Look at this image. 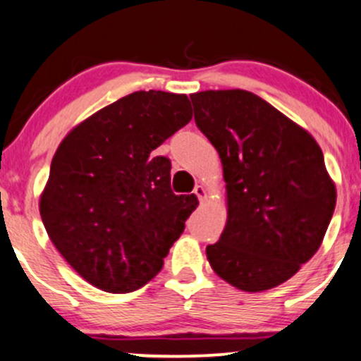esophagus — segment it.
Listing matches in <instances>:
<instances>
[{
  "label": "esophagus",
  "instance_id": "1",
  "mask_svg": "<svg viewBox=\"0 0 361 361\" xmlns=\"http://www.w3.org/2000/svg\"><path fill=\"white\" fill-rule=\"evenodd\" d=\"M195 195L198 196L200 202H203V200L207 198V189H205V185H202V184L196 185V188H195Z\"/></svg>",
  "mask_w": 361,
  "mask_h": 361
}]
</instances>
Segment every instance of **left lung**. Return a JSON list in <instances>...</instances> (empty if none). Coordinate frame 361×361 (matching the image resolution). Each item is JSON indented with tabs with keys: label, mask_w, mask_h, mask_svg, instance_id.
Instances as JSON below:
<instances>
[{
	"label": "left lung",
	"mask_w": 361,
	"mask_h": 361,
	"mask_svg": "<svg viewBox=\"0 0 361 361\" xmlns=\"http://www.w3.org/2000/svg\"><path fill=\"white\" fill-rule=\"evenodd\" d=\"M189 97L196 126L221 156L228 196V222L207 247L208 262L243 292L278 287L317 254L336 208L322 149L252 92Z\"/></svg>",
	"instance_id": "obj_1"
}]
</instances>
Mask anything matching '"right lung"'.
Returning <instances> with one entry per match:
<instances>
[{
  "instance_id": "add662e5",
  "label": "right lung",
  "mask_w": 361,
  "mask_h": 361,
  "mask_svg": "<svg viewBox=\"0 0 361 361\" xmlns=\"http://www.w3.org/2000/svg\"><path fill=\"white\" fill-rule=\"evenodd\" d=\"M191 118L185 95L133 92L74 126L55 151L42 221L69 266L100 290L126 293L153 280L198 205L172 191V163L154 153Z\"/></svg>"
}]
</instances>
